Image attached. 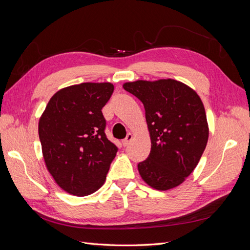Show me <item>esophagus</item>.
Wrapping results in <instances>:
<instances>
[{"label":"esophagus","instance_id":"1","mask_svg":"<svg viewBox=\"0 0 250 250\" xmlns=\"http://www.w3.org/2000/svg\"><path fill=\"white\" fill-rule=\"evenodd\" d=\"M132 139H133V135L131 134V133H128L127 134V137L122 141V143H123V146H127L128 144H129L131 141H132Z\"/></svg>","mask_w":250,"mask_h":250}]
</instances>
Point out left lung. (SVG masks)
I'll use <instances>...</instances> for the list:
<instances>
[{
  "mask_svg": "<svg viewBox=\"0 0 250 250\" xmlns=\"http://www.w3.org/2000/svg\"><path fill=\"white\" fill-rule=\"evenodd\" d=\"M123 87L145 107L151 150L147 160L138 165L141 177L160 191L183 184L200 161L208 140L200 97L174 79L137 80Z\"/></svg>",
  "mask_w": 250,
  "mask_h": 250,
  "instance_id": "left-lung-1",
  "label": "left lung"
}]
</instances>
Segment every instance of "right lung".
I'll return each mask as SVG.
<instances>
[{
    "label": "right lung",
    "mask_w": 250,
    "mask_h": 250,
    "mask_svg": "<svg viewBox=\"0 0 250 250\" xmlns=\"http://www.w3.org/2000/svg\"><path fill=\"white\" fill-rule=\"evenodd\" d=\"M113 93L109 82H85L62 88L39 122L44 163L56 184L75 196L103 186L118 148L105 135L101 109Z\"/></svg>",
    "instance_id": "right-lung-1"
}]
</instances>
